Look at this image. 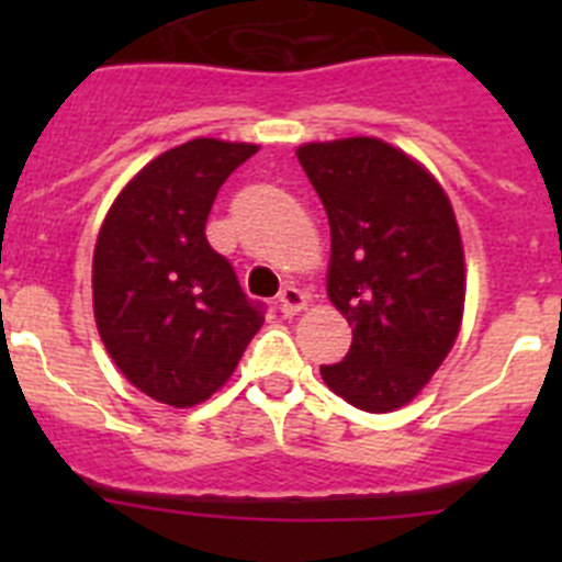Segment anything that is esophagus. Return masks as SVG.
Returning a JSON list of instances; mask_svg holds the SVG:
<instances>
[{"instance_id":"1","label":"esophagus","mask_w":562,"mask_h":562,"mask_svg":"<svg viewBox=\"0 0 562 562\" xmlns=\"http://www.w3.org/2000/svg\"><path fill=\"white\" fill-rule=\"evenodd\" d=\"M306 306V295L297 286L286 284L284 290L278 292V310L284 312V315H295V312H301Z\"/></svg>"}]
</instances>
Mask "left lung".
<instances>
[{
  "label": "left lung",
  "mask_w": 562,
  "mask_h": 562,
  "mask_svg": "<svg viewBox=\"0 0 562 562\" xmlns=\"http://www.w3.org/2000/svg\"><path fill=\"white\" fill-rule=\"evenodd\" d=\"M326 207V292L351 326V349L324 382L371 414L414 400L453 349L464 312V250L448 193L376 137L297 148Z\"/></svg>",
  "instance_id": "left-lung-1"
}]
</instances>
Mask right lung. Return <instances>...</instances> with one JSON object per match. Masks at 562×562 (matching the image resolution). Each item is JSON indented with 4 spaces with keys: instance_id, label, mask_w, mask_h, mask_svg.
Wrapping results in <instances>:
<instances>
[{
    "instance_id": "obj_1",
    "label": "right lung",
    "mask_w": 562,
    "mask_h": 562,
    "mask_svg": "<svg viewBox=\"0 0 562 562\" xmlns=\"http://www.w3.org/2000/svg\"><path fill=\"white\" fill-rule=\"evenodd\" d=\"M258 146L196 137L148 162L109 207L92 258L95 324L134 389L173 408L220 391L265 324L207 245L222 182Z\"/></svg>"
}]
</instances>
